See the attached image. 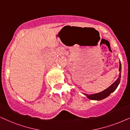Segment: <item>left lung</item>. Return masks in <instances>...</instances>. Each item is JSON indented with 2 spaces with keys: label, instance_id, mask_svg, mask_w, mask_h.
<instances>
[{
  "label": "left lung",
  "instance_id": "1",
  "mask_svg": "<svg viewBox=\"0 0 130 130\" xmlns=\"http://www.w3.org/2000/svg\"><path fill=\"white\" fill-rule=\"evenodd\" d=\"M120 73L119 77L118 78V79L116 80L114 83H113L112 85H111L110 86H109V88L106 89H105L104 91L101 92L100 93H95V94L93 95H86L87 96H88V98L91 100H101L104 99V98L107 97L108 96H109L110 95L111 93H112L113 92H114L116 90V89L117 88V87L119 85L120 83V80H121V64L119 63V69Z\"/></svg>",
  "mask_w": 130,
  "mask_h": 130
}]
</instances>
